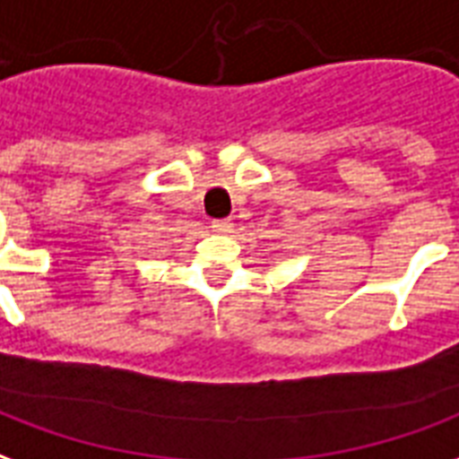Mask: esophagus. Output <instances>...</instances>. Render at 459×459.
Returning <instances> with one entry per match:
<instances>
[{
  "label": "esophagus",
  "mask_w": 459,
  "mask_h": 459,
  "mask_svg": "<svg viewBox=\"0 0 459 459\" xmlns=\"http://www.w3.org/2000/svg\"><path fill=\"white\" fill-rule=\"evenodd\" d=\"M232 230V220H212V232L227 234Z\"/></svg>",
  "instance_id": "obj_1"
}]
</instances>
